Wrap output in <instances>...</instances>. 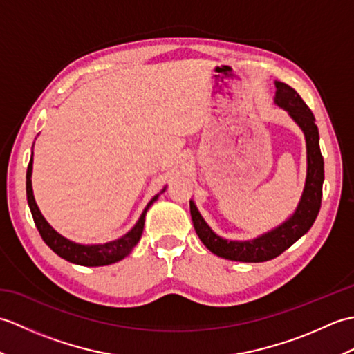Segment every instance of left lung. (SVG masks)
I'll use <instances>...</instances> for the list:
<instances>
[{
	"label": "left lung",
	"mask_w": 354,
	"mask_h": 354,
	"mask_svg": "<svg viewBox=\"0 0 354 354\" xmlns=\"http://www.w3.org/2000/svg\"><path fill=\"white\" fill-rule=\"evenodd\" d=\"M275 104L289 112L293 122H295L306 137L307 147V176L303 190L301 201L288 221L278 225L272 231L265 232L257 239L245 240H227L216 234L208 227L204 217L198 212L194 202L190 201V213L193 227L196 230L201 242L204 243L213 254L222 259L260 263L278 257L288 248H290L299 237H303L317 219L321 208L322 198V183H324V160H322L319 149V132L318 126L315 124V117L309 106L299 97L295 89L283 82H275Z\"/></svg>",
	"instance_id": "obj_1"
}]
</instances>
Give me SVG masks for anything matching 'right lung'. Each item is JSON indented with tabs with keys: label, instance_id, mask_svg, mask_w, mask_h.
Here are the masks:
<instances>
[{
	"label": "right lung",
	"instance_id": "obj_1",
	"mask_svg": "<svg viewBox=\"0 0 354 354\" xmlns=\"http://www.w3.org/2000/svg\"><path fill=\"white\" fill-rule=\"evenodd\" d=\"M32 170H33V153H32V158H30V162L27 167L26 190H27V201H28L30 212H32L37 231H39L42 240L51 248L53 252H56L59 257L65 259L66 261L74 263V265H80V266H106L123 260L126 255H129L131 251L135 248V245H137L138 240L141 239L142 228H145V217L149 207L153 204V202L158 199V196H160V194H156V196L150 199L147 207L145 208V212H142V214L140 216L138 222L135 223V227L123 237L112 240V242L103 243V245H80V243H74L71 240L59 234L57 231H55V228L50 227V223L45 221V217L41 214L33 196Z\"/></svg>",
	"mask_w": 354,
	"mask_h": 354
}]
</instances>
